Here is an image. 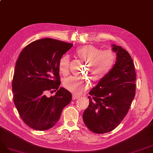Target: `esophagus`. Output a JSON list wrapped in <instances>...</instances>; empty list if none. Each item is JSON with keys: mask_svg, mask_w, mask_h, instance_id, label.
<instances>
[{"mask_svg": "<svg viewBox=\"0 0 153 153\" xmlns=\"http://www.w3.org/2000/svg\"><path fill=\"white\" fill-rule=\"evenodd\" d=\"M79 97V95H77L76 94H72V99L73 100H76V99H77V98Z\"/></svg>", "mask_w": 153, "mask_h": 153, "instance_id": "obj_1", "label": "esophagus"}]
</instances>
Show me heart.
Instances as JSON below:
<instances>
[{
  "mask_svg": "<svg viewBox=\"0 0 153 153\" xmlns=\"http://www.w3.org/2000/svg\"><path fill=\"white\" fill-rule=\"evenodd\" d=\"M76 55L87 62V71L94 81H100L110 72L114 67L116 56L111 50L101 51L93 45H85L76 49ZM59 72L66 76L69 72V56L65 55L61 58L58 63ZM63 86L74 94H81L90 87L89 79L85 77L70 76L63 81Z\"/></svg>",
  "mask_w": 153,
  "mask_h": 153,
  "instance_id": "b5f03b06",
  "label": "heart"
}]
</instances>
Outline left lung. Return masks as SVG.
Instances as JSON below:
<instances>
[{
	"label": "left lung",
	"mask_w": 153,
	"mask_h": 153,
	"mask_svg": "<svg viewBox=\"0 0 153 153\" xmlns=\"http://www.w3.org/2000/svg\"><path fill=\"white\" fill-rule=\"evenodd\" d=\"M116 55L114 67L93 88L90 104L82 118L88 128L95 134L114 130L124 119L135 95L136 73L128 52L112 44Z\"/></svg>",
	"instance_id": "left-lung-1"
}]
</instances>
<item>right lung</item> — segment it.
I'll use <instances>...</instances> for the list:
<instances>
[{
	"mask_svg": "<svg viewBox=\"0 0 153 153\" xmlns=\"http://www.w3.org/2000/svg\"><path fill=\"white\" fill-rule=\"evenodd\" d=\"M72 46L45 38L29 44L19 54L12 82L13 100L23 122L34 130H46L55 126L72 100L71 92L59 87L58 63ZM49 91H57L49 97Z\"/></svg>",
	"mask_w": 153,
	"mask_h": 153,
	"instance_id": "1",
	"label": "right lung"
}]
</instances>
